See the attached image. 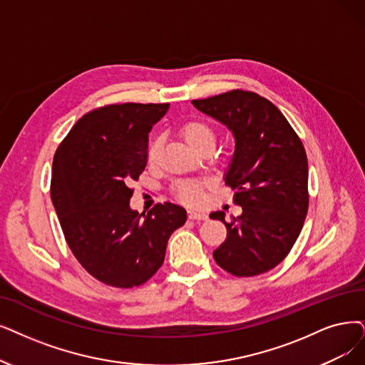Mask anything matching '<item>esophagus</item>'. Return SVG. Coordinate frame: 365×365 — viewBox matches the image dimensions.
<instances>
[{"instance_id": "obj_1", "label": "esophagus", "mask_w": 365, "mask_h": 365, "mask_svg": "<svg viewBox=\"0 0 365 365\" xmlns=\"http://www.w3.org/2000/svg\"><path fill=\"white\" fill-rule=\"evenodd\" d=\"M188 218L192 220H207L208 215L203 211H197V210H188Z\"/></svg>"}]
</instances>
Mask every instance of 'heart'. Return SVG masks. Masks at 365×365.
<instances>
[{
    "mask_svg": "<svg viewBox=\"0 0 365 365\" xmlns=\"http://www.w3.org/2000/svg\"><path fill=\"white\" fill-rule=\"evenodd\" d=\"M180 136L193 151L200 153L203 150H211L215 147L217 135L214 128L203 121H188L180 128ZM162 139L153 138L148 145V160L154 162L158 155ZM173 192L177 197L185 203H199L203 196V185L199 181H180L175 184Z\"/></svg>",
    "mask_w": 365,
    "mask_h": 365,
    "instance_id": "heart-1",
    "label": "heart"
}]
</instances>
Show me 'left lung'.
<instances>
[{
    "label": "left lung",
    "instance_id": "8db88e82",
    "mask_svg": "<svg viewBox=\"0 0 365 365\" xmlns=\"http://www.w3.org/2000/svg\"><path fill=\"white\" fill-rule=\"evenodd\" d=\"M193 106L223 124L235 140L225 182L242 214L232 222L214 260L225 271L252 277L277 267L292 249L309 210V165L302 142L269 100L235 90Z\"/></svg>",
    "mask_w": 365,
    "mask_h": 365
}]
</instances>
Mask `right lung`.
<instances>
[{
    "instance_id": "1",
    "label": "right lung",
    "mask_w": 365,
    "mask_h": 365,
    "mask_svg": "<svg viewBox=\"0 0 365 365\" xmlns=\"http://www.w3.org/2000/svg\"><path fill=\"white\" fill-rule=\"evenodd\" d=\"M165 105L124 103L96 109L73 125L52 165L51 197L70 250L94 279L115 287L147 282L162 267L168 240L187 220L175 203L147 214L130 207L147 166L148 133Z\"/></svg>"
}]
</instances>
